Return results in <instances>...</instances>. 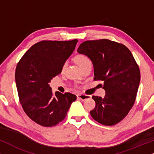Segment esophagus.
<instances>
[{
  "label": "esophagus",
  "instance_id": "obj_1",
  "mask_svg": "<svg viewBox=\"0 0 154 154\" xmlns=\"http://www.w3.org/2000/svg\"><path fill=\"white\" fill-rule=\"evenodd\" d=\"M77 97H78V99H79V100L84 101L85 100H88V99L91 98V96H90V95H86V94H78Z\"/></svg>",
  "mask_w": 154,
  "mask_h": 154
}]
</instances>
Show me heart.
Wrapping results in <instances>:
<instances>
[{
  "label": "heart",
  "mask_w": 154,
  "mask_h": 154,
  "mask_svg": "<svg viewBox=\"0 0 154 154\" xmlns=\"http://www.w3.org/2000/svg\"><path fill=\"white\" fill-rule=\"evenodd\" d=\"M75 62H76V64L79 65V67L81 69L83 68V67L85 66V65H87L88 64L91 63L90 62L89 59H88L86 56L83 55V54H79V55L75 56ZM66 66V62H64L62 66V68H61V70H62V71H64Z\"/></svg>",
  "instance_id": "1"
}]
</instances>
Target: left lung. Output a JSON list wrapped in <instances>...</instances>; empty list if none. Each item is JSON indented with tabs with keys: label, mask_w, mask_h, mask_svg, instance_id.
I'll return each instance as SVG.
<instances>
[{
	"label": "left lung",
	"mask_w": 154,
	"mask_h": 154,
	"mask_svg": "<svg viewBox=\"0 0 154 154\" xmlns=\"http://www.w3.org/2000/svg\"><path fill=\"white\" fill-rule=\"evenodd\" d=\"M77 51L92 61L94 81H104L106 94L104 98L92 96L96 105L90 115L104 125L119 123L133 106L140 83V69L131 52L108 39L85 41Z\"/></svg>",
	"instance_id": "1"
}]
</instances>
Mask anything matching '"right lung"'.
<instances>
[{
    "instance_id": "obj_1",
    "label": "right lung",
    "mask_w": 154,
    "mask_h": 154,
    "mask_svg": "<svg viewBox=\"0 0 154 154\" xmlns=\"http://www.w3.org/2000/svg\"><path fill=\"white\" fill-rule=\"evenodd\" d=\"M78 40L43 41L33 45L17 64L15 82L24 112L44 127H52L66 117L76 96L53 93L49 83L61 73L63 63L74 51Z\"/></svg>"
}]
</instances>
